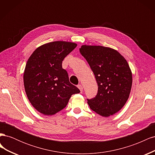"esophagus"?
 I'll return each mask as SVG.
<instances>
[{
  "instance_id": "1",
  "label": "esophagus",
  "mask_w": 155,
  "mask_h": 155,
  "mask_svg": "<svg viewBox=\"0 0 155 155\" xmlns=\"http://www.w3.org/2000/svg\"><path fill=\"white\" fill-rule=\"evenodd\" d=\"M78 88L79 89V90H80V92H83V87H82V85H78Z\"/></svg>"
}]
</instances>
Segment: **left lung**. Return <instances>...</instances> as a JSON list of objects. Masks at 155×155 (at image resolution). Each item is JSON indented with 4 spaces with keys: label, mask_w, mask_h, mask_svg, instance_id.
I'll return each instance as SVG.
<instances>
[{
    "label": "left lung",
    "mask_w": 155,
    "mask_h": 155,
    "mask_svg": "<svg viewBox=\"0 0 155 155\" xmlns=\"http://www.w3.org/2000/svg\"><path fill=\"white\" fill-rule=\"evenodd\" d=\"M81 54L94 74L97 95L87 103L101 116L109 117L121 109L127 101L133 78L129 65L118 51L102 46L82 45Z\"/></svg>",
    "instance_id": "8db88e82"
}]
</instances>
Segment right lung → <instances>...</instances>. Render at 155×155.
<instances>
[{
	"label": "right lung",
	"instance_id": "obj_1",
	"mask_svg": "<svg viewBox=\"0 0 155 155\" xmlns=\"http://www.w3.org/2000/svg\"><path fill=\"white\" fill-rule=\"evenodd\" d=\"M76 46L71 42H51L37 48L28 60L23 76L25 92L40 113L56 114L67 105L72 94L80 92L62 68L63 59Z\"/></svg>",
	"mask_w": 155,
	"mask_h": 155
}]
</instances>
